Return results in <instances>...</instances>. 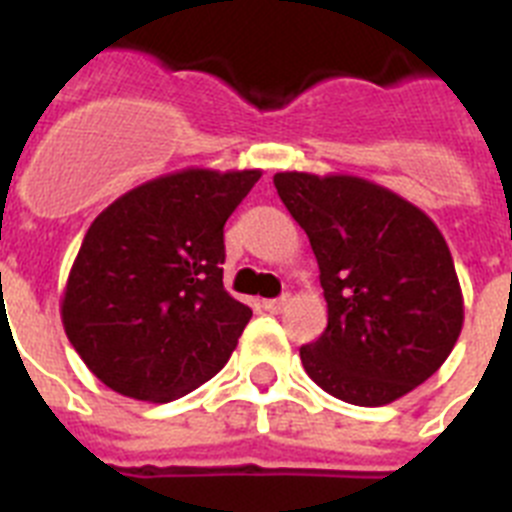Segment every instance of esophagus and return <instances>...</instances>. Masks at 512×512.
I'll return each instance as SVG.
<instances>
[{
	"instance_id": "1",
	"label": "esophagus",
	"mask_w": 512,
	"mask_h": 512,
	"mask_svg": "<svg viewBox=\"0 0 512 512\" xmlns=\"http://www.w3.org/2000/svg\"><path fill=\"white\" fill-rule=\"evenodd\" d=\"M288 301H291V296H288V293H283V296H278V299L262 301V306H265V311H270V314H278V311L286 309Z\"/></svg>"
}]
</instances>
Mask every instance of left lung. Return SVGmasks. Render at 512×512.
Wrapping results in <instances>:
<instances>
[{"label":"left lung","instance_id":"1","mask_svg":"<svg viewBox=\"0 0 512 512\" xmlns=\"http://www.w3.org/2000/svg\"><path fill=\"white\" fill-rule=\"evenodd\" d=\"M273 182L309 237L327 301V330L301 348L309 379L358 407L410 394L443 366L464 324L441 229L363 177L278 172Z\"/></svg>","mask_w":512,"mask_h":512}]
</instances>
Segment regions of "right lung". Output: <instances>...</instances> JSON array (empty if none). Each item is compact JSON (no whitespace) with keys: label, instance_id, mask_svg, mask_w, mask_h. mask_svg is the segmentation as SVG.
Segmentation results:
<instances>
[{"label":"right lung","instance_id":"right-lung-1","mask_svg":"<svg viewBox=\"0 0 512 512\" xmlns=\"http://www.w3.org/2000/svg\"><path fill=\"white\" fill-rule=\"evenodd\" d=\"M260 170H190L128 190L92 221L61 322L105 386L172 402L224 368L252 317L224 288V224Z\"/></svg>","mask_w":512,"mask_h":512}]
</instances>
